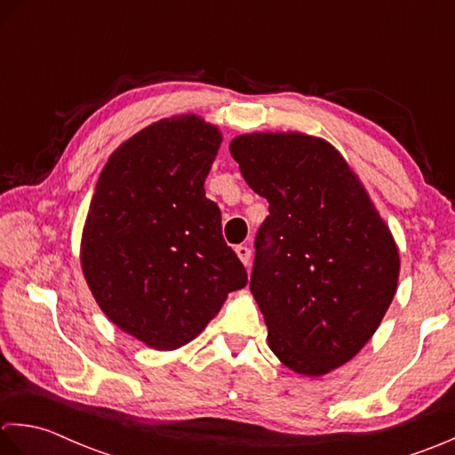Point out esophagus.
<instances>
[{
    "label": "esophagus",
    "mask_w": 455,
    "mask_h": 455,
    "mask_svg": "<svg viewBox=\"0 0 455 455\" xmlns=\"http://www.w3.org/2000/svg\"><path fill=\"white\" fill-rule=\"evenodd\" d=\"M235 253H237V257L241 259V263H243V265H249V261H251V249H249L247 245H237Z\"/></svg>",
    "instance_id": "obj_1"
}]
</instances>
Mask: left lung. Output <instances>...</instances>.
Wrapping results in <instances>:
<instances>
[{"label":"left lung","instance_id":"1","mask_svg":"<svg viewBox=\"0 0 455 455\" xmlns=\"http://www.w3.org/2000/svg\"><path fill=\"white\" fill-rule=\"evenodd\" d=\"M229 151L268 202L249 283L268 347L296 373H330L359 354L393 302L401 261L391 229L323 139L249 133Z\"/></svg>","mask_w":455,"mask_h":455}]
</instances>
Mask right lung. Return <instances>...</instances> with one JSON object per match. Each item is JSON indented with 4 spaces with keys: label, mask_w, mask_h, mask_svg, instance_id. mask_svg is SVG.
Listing matches in <instances>:
<instances>
[{
    "label": "right lung",
    "mask_w": 455,
    "mask_h": 455,
    "mask_svg": "<svg viewBox=\"0 0 455 455\" xmlns=\"http://www.w3.org/2000/svg\"><path fill=\"white\" fill-rule=\"evenodd\" d=\"M221 143L196 116L161 119L111 153L82 231V271L117 328L153 349L188 344L247 273L204 180Z\"/></svg>",
    "instance_id": "right-lung-1"
}]
</instances>
